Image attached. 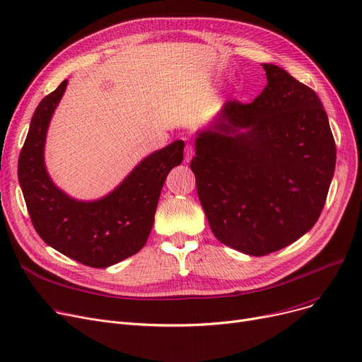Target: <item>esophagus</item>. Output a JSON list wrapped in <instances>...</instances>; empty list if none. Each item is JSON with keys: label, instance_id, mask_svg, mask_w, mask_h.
I'll return each mask as SVG.
<instances>
[{"label": "esophagus", "instance_id": "34e87169", "mask_svg": "<svg viewBox=\"0 0 362 362\" xmlns=\"http://www.w3.org/2000/svg\"><path fill=\"white\" fill-rule=\"evenodd\" d=\"M192 157H194V146H192L191 144H187V145L185 146V163L191 161Z\"/></svg>", "mask_w": 362, "mask_h": 362}]
</instances>
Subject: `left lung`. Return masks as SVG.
<instances>
[{
    "instance_id": "left-lung-1",
    "label": "left lung",
    "mask_w": 362,
    "mask_h": 362,
    "mask_svg": "<svg viewBox=\"0 0 362 362\" xmlns=\"http://www.w3.org/2000/svg\"><path fill=\"white\" fill-rule=\"evenodd\" d=\"M252 101H227L195 138L191 168L214 236L252 257L313 229L336 165L327 112L317 93L279 66Z\"/></svg>"
}]
</instances>
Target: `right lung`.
<instances>
[{
    "label": "right lung",
    "mask_w": 362,
    "mask_h": 362,
    "mask_svg": "<svg viewBox=\"0 0 362 362\" xmlns=\"http://www.w3.org/2000/svg\"><path fill=\"white\" fill-rule=\"evenodd\" d=\"M67 81L40 103L18 157V182L35 230L55 251L105 269L139 252L151 233L163 185L183 160V141L145 157L108 195L78 201L51 180L44 158L47 132Z\"/></svg>",
    "instance_id": "obj_1"
}]
</instances>
